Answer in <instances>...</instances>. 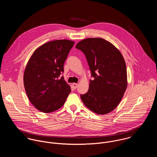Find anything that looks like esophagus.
I'll use <instances>...</instances> for the list:
<instances>
[{
    "instance_id": "esophagus-1",
    "label": "esophagus",
    "mask_w": 157,
    "mask_h": 157,
    "mask_svg": "<svg viewBox=\"0 0 157 157\" xmlns=\"http://www.w3.org/2000/svg\"><path fill=\"white\" fill-rule=\"evenodd\" d=\"M72 87H73V88L74 89V90H75L76 88H77V83H72Z\"/></svg>"
}]
</instances>
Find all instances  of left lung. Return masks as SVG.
<instances>
[{
    "label": "left lung",
    "instance_id": "obj_1",
    "mask_svg": "<svg viewBox=\"0 0 157 157\" xmlns=\"http://www.w3.org/2000/svg\"><path fill=\"white\" fill-rule=\"evenodd\" d=\"M75 48L82 51L88 62L91 77L88 91L80 98L90 110L103 115L119 105L127 88L126 63L121 52L101 38H88Z\"/></svg>",
    "mask_w": 157,
    "mask_h": 157
}]
</instances>
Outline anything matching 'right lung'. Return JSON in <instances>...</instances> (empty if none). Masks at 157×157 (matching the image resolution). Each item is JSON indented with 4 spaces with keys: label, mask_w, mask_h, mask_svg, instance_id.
<instances>
[{
    "label": "right lung",
    "mask_w": 157,
    "mask_h": 157,
    "mask_svg": "<svg viewBox=\"0 0 157 157\" xmlns=\"http://www.w3.org/2000/svg\"><path fill=\"white\" fill-rule=\"evenodd\" d=\"M74 42L57 40L47 42L33 54L26 67L23 83L31 103L39 111H55L65 103L71 90L60 75Z\"/></svg>",
    "instance_id": "obj_1"
}]
</instances>
